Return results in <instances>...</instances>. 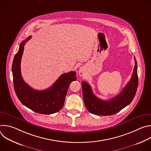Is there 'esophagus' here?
Here are the masks:
<instances>
[{
    "label": "esophagus",
    "mask_w": 151,
    "mask_h": 151,
    "mask_svg": "<svg viewBox=\"0 0 151 151\" xmlns=\"http://www.w3.org/2000/svg\"><path fill=\"white\" fill-rule=\"evenodd\" d=\"M79 75L82 76H83L84 75V71L82 69H80L79 70Z\"/></svg>",
    "instance_id": "obj_1"
}]
</instances>
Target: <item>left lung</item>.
Here are the masks:
<instances>
[{"label":"left lung","instance_id":"obj_1","mask_svg":"<svg viewBox=\"0 0 151 151\" xmlns=\"http://www.w3.org/2000/svg\"><path fill=\"white\" fill-rule=\"evenodd\" d=\"M135 60L133 73L121 92L109 100H103L93 93L90 85L86 82H82V94L85 105L91 114L98 115H111L116 114L130 104L133 100L138 87L137 63Z\"/></svg>","mask_w":151,"mask_h":151}]
</instances>
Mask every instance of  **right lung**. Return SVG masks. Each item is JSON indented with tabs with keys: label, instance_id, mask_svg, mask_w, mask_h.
Returning <instances> with one entry per match:
<instances>
[{
	"label": "right lung",
	"instance_id": "right-lung-1",
	"mask_svg": "<svg viewBox=\"0 0 151 151\" xmlns=\"http://www.w3.org/2000/svg\"><path fill=\"white\" fill-rule=\"evenodd\" d=\"M31 37L29 36L21 43L14 58L12 72L15 92L22 104L33 111L45 115L52 114L62 109L69 85L76 80V73L70 72L62 74L51 87L45 90L39 91L31 88L21 76L20 68L24 47Z\"/></svg>",
	"mask_w": 151,
	"mask_h": 151
}]
</instances>
